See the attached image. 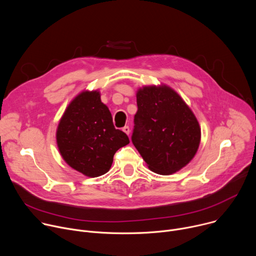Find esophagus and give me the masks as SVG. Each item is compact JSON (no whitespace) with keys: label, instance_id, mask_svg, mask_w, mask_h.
Here are the masks:
<instances>
[{"label":"esophagus","instance_id":"1","mask_svg":"<svg viewBox=\"0 0 256 256\" xmlns=\"http://www.w3.org/2000/svg\"><path fill=\"white\" fill-rule=\"evenodd\" d=\"M122 132H126L128 136L130 134V128L126 126H124V128H122Z\"/></svg>","mask_w":256,"mask_h":256}]
</instances>
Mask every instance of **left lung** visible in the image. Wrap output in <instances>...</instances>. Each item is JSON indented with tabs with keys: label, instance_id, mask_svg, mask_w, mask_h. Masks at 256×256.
I'll use <instances>...</instances> for the list:
<instances>
[{
	"label": "left lung",
	"instance_id": "1",
	"mask_svg": "<svg viewBox=\"0 0 256 256\" xmlns=\"http://www.w3.org/2000/svg\"><path fill=\"white\" fill-rule=\"evenodd\" d=\"M132 144L149 169L162 175L186 167L196 156L202 138L190 106L170 86H142L136 90Z\"/></svg>",
	"mask_w": 256,
	"mask_h": 256
}]
</instances>
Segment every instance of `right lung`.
Wrapping results in <instances>:
<instances>
[{
  "label": "right lung",
  "instance_id": "obj_1",
  "mask_svg": "<svg viewBox=\"0 0 256 256\" xmlns=\"http://www.w3.org/2000/svg\"><path fill=\"white\" fill-rule=\"evenodd\" d=\"M100 91L83 90L66 106L56 132L58 152L74 170L98 177L110 169L116 152L130 140L116 130Z\"/></svg>",
  "mask_w": 256,
  "mask_h": 256
}]
</instances>
